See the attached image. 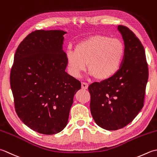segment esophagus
<instances>
[{
  "mask_svg": "<svg viewBox=\"0 0 157 157\" xmlns=\"http://www.w3.org/2000/svg\"><path fill=\"white\" fill-rule=\"evenodd\" d=\"M82 88L83 89H88V84L86 82H82Z\"/></svg>",
  "mask_w": 157,
  "mask_h": 157,
  "instance_id": "1",
  "label": "esophagus"
}]
</instances>
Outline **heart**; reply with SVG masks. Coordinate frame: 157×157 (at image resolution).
<instances>
[{
    "instance_id": "obj_1",
    "label": "heart",
    "mask_w": 157,
    "mask_h": 157,
    "mask_svg": "<svg viewBox=\"0 0 157 157\" xmlns=\"http://www.w3.org/2000/svg\"><path fill=\"white\" fill-rule=\"evenodd\" d=\"M124 54L125 47L121 40L94 35L76 44L75 51L66 50L67 70L72 77L80 78L87 63L91 76L99 81H108L119 72Z\"/></svg>"
}]
</instances>
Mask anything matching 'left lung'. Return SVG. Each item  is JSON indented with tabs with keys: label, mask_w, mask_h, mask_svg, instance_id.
Here are the masks:
<instances>
[{
	"label": "left lung",
	"mask_w": 157,
	"mask_h": 157,
	"mask_svg": "<svg viewBox=\"0 0 157 157\" xmlns=\"http://www.w3.org/2000/svg\"><path fill=\"white\" fill-rule=\"evenodd\" d=\"M125 47L123 64L119 72L108 81L95 82L89 86L90 110L98 126L117 130L135 119L144 106L148 69L145 50L133 32L118 25Z\"/></svg>",
	"instance_id": "8db88e82"
}]
</instances>
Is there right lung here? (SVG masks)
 <instances>
[{
  "mask_svg": "<svg viewBox=\"0 0 157 157\" xmlns=\"http://www.w3.org/2000/svg\"><path fill=\"white\" fill-rule=\"evenodd\" d=\"M66 33L40 30L28 35L16 50L11 71L16 113L25 125L45 135L66 127L74 96L81 87L65 71Z\"/></svg>",
  "mask_w": 157,
  "mask_h": 157,
  "instance_id": "add662e5",
  "label": "right lung"
}]
</instances>
